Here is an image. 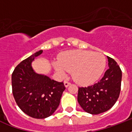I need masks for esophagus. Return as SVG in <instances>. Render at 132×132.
<instances>
[{"label": "esophagus", "instance_id": "obj_1", "mask_svg": "<svg viewBox=\"0 0 132 132\" xmlns=\"http://www.w3.org/2000/svg\"><path fill=\"white\" fill-rule=\"evenodd\" d=\"M64 86H65V87H66V88H67L68 86H69L70 85V83L68 82V81H64Z\"/></svg>", "mask_w": 132, "mask_h": 132}]
</instances>
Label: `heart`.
<instances>
[{
  "label": "heart",
  "instance_id": "obj_1",
  "mask_svg": "<svg viewBox=\"0 0 132 132\" xmlns=\"http://www.w3.org/2000/svg\"><path fill=\"white\" fill-rule=\"evenodd\" d=\"M106 59L100 53L73 50L60 57V62H53L56 71L64 75L66 71L72 73V78L81 85L91 84L99 79L104 71Z\"/></svg>",
  "mask_w": 132,
  "mask_h": 132
}]
</instances>
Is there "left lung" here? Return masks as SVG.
<instances>
[{"mask_svg":"<svg viewBox=\"0 0 132 132\" xmlns=\"http://www.w3.org/2000/svg\"><path fill=\"white\" fill-rule=\"evenodd\" d=\"M109 68L99 81L80 87L77 101L83 110L91 114L105 112L117 102L121 92L122 71L114 59L108 57Z\"/></svg>","mask_w":132,"mask_h":132,"instance_id":"obj_1","label":"left lung"}]
</instances>
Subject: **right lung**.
Returning <instances> with one entry per match:
<instances>
[{
  "mask_svg": "<svg viewBox=\"0 0 132 132\" xmlns=\"http://www.w3.org/2000/svg\"><path fill=\"white\" fill-rule=\"evenodd\" d=\"M42 52L40 50L22 61L11 76L15 102L23 112L34 119H45L53 114L66 89L63 82L38 74L32 68L31 62Z\"/></svg>",
  "mask_w": 132,
  "mask_h": 132,
  "instance_id": "1",
  "label": "right lung"
}]
</instances>
